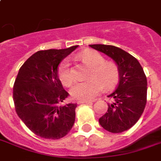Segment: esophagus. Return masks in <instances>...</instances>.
Listing matches in <instances>:
<instances>
[{
	"instance_id": "obj_1",
	"label": "esophagus",
	"mask_w": 161,
	"mask_h": 161,
	"mask_svg": "<svg viewBox=\"0 0 161 161\" xmlns=\"http://www.w3.org/2000/svg\"><path fill=\"white\" fill-rule=\"evenodd\" d=\"M91 102H94V101H87V100H79L78 101V104H81V103H89Z\"/></svg>"
}]
</instances>
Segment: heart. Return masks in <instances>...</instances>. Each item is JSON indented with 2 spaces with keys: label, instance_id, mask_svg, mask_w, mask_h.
Instances as JSON below:
<instances>
[{
  "label": "heart",
  "instance_id": "obj_1",
  "mask_svg": "<svg viewBox=\"0 0 161 161\" xmlns=\"http://www.w3.org/2000/svg\"><path fill=\"white\" fill-rule=\"evenodd\" d=\"M80 60L90 68L88 79L78 82L71 88L72 97L78 100H92L100 93L103 87L110 90L117 85L119 80V68L114 62H108L96 51H86L79 55ZM58 78L61 83L69 87L74 81V73L68 59L63 60L58 68Z\"/></svg>",
  "mask_w": 161,
  "mask_h": 161
}]
</instances>
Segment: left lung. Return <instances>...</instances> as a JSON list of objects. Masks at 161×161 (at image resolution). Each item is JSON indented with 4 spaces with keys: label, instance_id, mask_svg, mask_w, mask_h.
Here are the masks:
<instances>
[{
    "label": "left lung",
    "instance_id": "obj_1",
    "mask_svg": "<svg viewBox=\"0 0 161 161\" xmlns=\"http://www.w3.org/2000/svg\"><path fill=\"white\" fill-rule=\"evenodd\" d=\"M89 46L113 58L119 68V82L108 96L111 102L99 124L114 134L130 130L142 115L147 101V79L143 68L135 57L119 47L103 44Z\"/></svg>",
    "mask_w": 161,
    "mask_h": 161
}]
</instances>
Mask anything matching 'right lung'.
I'll return each instance as SVG.
<instances>
[{
	"mask_svg": "<svg viewBox=\"0 0 161 161\" xmlns=\"http://www.w3.org/2000/svg\"><path fill=\"white\" fill-rule=\"evenodd\" d=\"M77 47L36 52L19 69L13 86L15 109L37 136L59 140L73 128L77 104H62L69 94L58 74L61 62Z\"/></svg>",
	"mask_w": 161,
	"mask_h": 161,
	"instance_id": "add662e5",
	"label": "right lung"
}]
</instances>
